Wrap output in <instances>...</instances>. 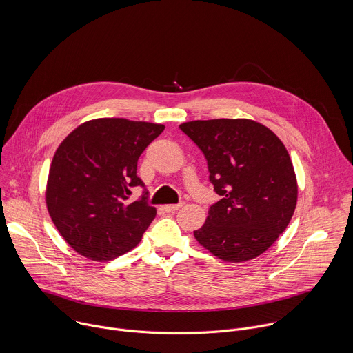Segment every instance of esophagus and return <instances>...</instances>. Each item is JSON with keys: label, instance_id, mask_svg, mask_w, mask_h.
<instances>
[{"label": "esophagus", "instance_id": "esophagus-1", "mask_svg": "<svg viewBox=\"0 0 353 353\" xmlns=\"http://www.w3.org/2000/svg\"><path fill=\"white\" fill-rule=\"evenodd\" d=\"M181 205H183V204H169V205H165L163 210H165L166 212H174V211H177L179 208H181Z\"/></svg>", "mask_w": 353, "mask_h": 353}]
</instances>
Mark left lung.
<instances>
[{
	"label": "left lung",
	"instance_id": "left-lung-1",
	"mask_svg": "<svg viewBox=\"0 0 353 353\" xmlns=\"http://www.w3.org/2000/svg\"><path fill=\"white\" fill-rule=\"evenodd\" d=\"M180 130L203 150L210 181L222 196L194 237L223 261L259 257L296 208L297 181L285 145L270 128L247 119L195 120Z\"/></svg>",
	"mask_w": 353,
	"mask_h": 353
}]
</instances>
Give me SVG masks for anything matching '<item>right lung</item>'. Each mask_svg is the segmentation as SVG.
I'll list each match as a JSON object with an SVG mask.
<instances>
[{
    "mask_svg": "<svg viewBox=\"0 0 353 353\" xmlns=\"http://www.w3.org/2000/svg\"><path fill=\"white\" fill-rule=\"evenodd\" d=\"M163 124L96 119L81 124L59 146L48 172L46 204L64 240L81 256L109 261L125 254L157 216L137 165Z\"/></svg>",
    "mask_w": 353,
    "mask_h": 353,
    "instance_id": "right-lung-1",
    "label": "right lung"
}]
</instances>
